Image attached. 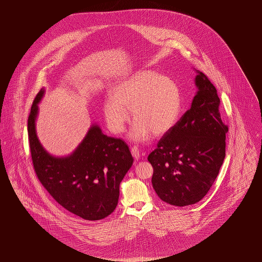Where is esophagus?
Masks as SVG:
<instances>
[{
  "mask_svg": "<svg viewBox=\"0 0 262 262\" xmlns=\"http://www.w3.org/2000/svg\"><path fill=\"white\" fill-rule=\"evenodd\" d=\"M132 155H133L134 158H136V159H138V158L140 157V153H139V150H138L137 146L132 147Z\"/></svg>",
  "mask_w": 262,
  "mask_h": 262,
  "instance_id": "esophagus-1",
  "label": "esophagus"
}]
</instances>
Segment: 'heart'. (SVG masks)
Wrapping results in <instances>:
<instances>
[{
    "mask_svg": "<svg viewBox=\"0 0 262 262\" xmlns=\"http://www.w3.org/2000/svg\"><path fill=\"white\" fill-rule=\"evenodd\" d=\"M182 109V95L174 80L151 70H140L117 81L111 97L103 104V113L110 129H125L132 112L135 125L129 137L146 141L168 133L177 123Z\"/></svg>",
    "mask_w": 262,
    "mask_h": 262,
    "instance_id": "b5f03b06",
    "label": "heart"
}]
</instances>
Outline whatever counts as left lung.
<instances>
[{
    "mask_svg": "<svg viewBox=\"0 0 262 262\" xmlns=\"http://www.w3.org/2000/svg\"><path fill=\"white\" fill-rule=\"evenodd\" d=\"M196 72L198 91L189 110L168 132L147 158L152 186L163 201L187 206L202 200L224 161L228 126L219 111L220 98L208 77Z\"/></svg>",
    "mask_w": 262,
    "mask_h": 262,
    "instance_id": "1",
    "label": "left lung"
}]
</instances>
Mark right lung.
I'll return each instance as SVG.
<instances>
[{
	"label": "right lung",
	"mask_w": 262,
	"mask_h": 262,
	"mask_svg": "<svg viewBox=\"0 0 262 262\" xmlns=\"http://www.w3.org/2000/svg\"><path fill=\"white\" fill-rule=\"evenodd\" d=\"M44 95L42 88L33 101L27 125L38 179L68 211L84 220H101L117 207L120 184L134 163L129 148L122 139L104 135L94 123L71 154L52 155L41 144L36 132L38 105Z\"/></svg>",
	"instance_id": "add662e5"
}]
</instances>
